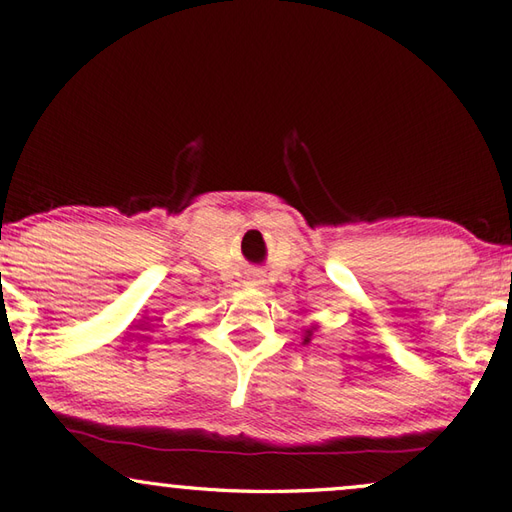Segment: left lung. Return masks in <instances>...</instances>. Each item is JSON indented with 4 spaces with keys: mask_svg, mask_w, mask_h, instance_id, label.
<instances>
[{
    "mask_svg": "<svg viewBox=\"0 0 512 512\" xmlns=\"http://www.w3.org/2000/svg\"><path fill=\"white\" fill-rule=\"evenodd\" d=\"M313 331H315V327H311V329H306V331H304V336H302V345H309L311 338H313Z\"/></svg>",
    "mask_w": 512,
    "mask_h": 512,
    "instance_id": "obj_1",
    "label": "left lung"
}]
</instances>
